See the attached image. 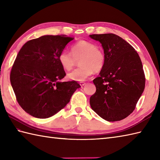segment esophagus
Segmentation results:
<instances>
[{
  "label": "esophagus",
  "mask_w": 160,
  "mask_h": 160,
  "mask_svg": "<svg viewBox=\"0 0 160 160\" xmlns=\"http://www.w3.org/2000/svg\"><path fill=\"white\" fill-rule=\"evenodd\" d=\"M79 84H80L81 86H85V85L86 84V83H85V82H83V81H81V82L79 83Z\"/></svg>",
  "instance_id": "obj_1"
}]
</instances>
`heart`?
<instances>
[{
	"instance_id": "1",
	"label": "heart",
	"mask_w": 160,
	"mask_h": 160,
	"mask_svg": "<svg viewBox=\"0 0 160 160\" xmlns=\"http://www.w3.org/2000/svg\"><path fill=\"white\" fill-rule=\"evenodd\" d=\"M71 53L63 51L59 55V62L62 68L70 70L79 58L81 66L68 74L69 79L83 81L91 76L93 72H99L105 66V56L101 49L92 42L80 40L74 44L70 48Z\"/></svg>"
}]
</instances>
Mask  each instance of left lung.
I'll return each mask as SVG.
<instances>
[{"label": "left lung", "instance_id": "obj_1", "mask_svg": "<svg viewBox=\"0 0 160 160\" xmlns=\"http://www.w3.org/2000/svg\"><path fill=\"white\" fill-rule=\"evenodd\" d=\"M103 48L105 63L93 80L96 92L91 96L92 109L109 122L121 120L136 108L145 87L142 63L134 48L118 35L93 34Z\"/></svg>", "mask_w": 160, "mask_h": 160}]
</instances>
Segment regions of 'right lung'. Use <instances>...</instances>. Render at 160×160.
Listing matches in <instances>:
<instances>
[{"label":"right lung","instance_id":"right-lung-1","mask_svg":"<svg viewBox=\"0 0 160 160\" xmlns=\"http://www.w3.org/2000/svg\"><path fill=\"white\" fill-rule=\"evenodd\" d=\"M74 38L43 35L28 41L13 63L10 81L17 101L31 116L47 118L59 112L81 86L75 81L62 82L66 76L59 55Z\"/></svg>","mask_w":160,"mask_h":160}]
</instances>
